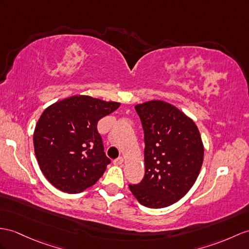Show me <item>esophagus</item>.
<instances>
[{"instance_id": "obj_1", "label": "esophagus", "mask_w": 249, "mask_h": 249, "mask_svg": "<svg viewBox=\"0 0 249 249\" xmlns=\"http://www.w3.org/2000/svg\"><path fill=\"white\" fill-rule=\"evenodd\" d=\"M123 163H124V157H121V156H119L118 159L114 160V165L119 166V165H123Z\"/></svg>"}]
</instances>
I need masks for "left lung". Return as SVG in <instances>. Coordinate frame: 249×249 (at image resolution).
<instances>
[{
	"label": "left lung",
	"instance_id": "1",
	"mask_svg": "<svg viewBox=\"0 0 249 249\" xmlns=\"http://www.w3.org/2000/svg\"><path fill=\"white\" fill-rule=\"evenodd\" d=\"M144 133V177L129 185L149 208L168 207L191 189L204 160L196 124L178 107L161 100L135 106Z\"/></svg>",
	"mask_w": 249,
	"mask_h": 249
}]
</instances>
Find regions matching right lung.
I'll list each match as a JSON object with an SVG mask.
<instances>
[{
	"mask_svg": "<svg viewBox=\"0 0 249 249\" xmlns=\"http://www.w3.org/2000/svg\"><path fill=\"white\" fill-rule=\"evenodd\" d=\"M119 102L75 95L45 108L34 133L42 173L57 189L79 193L93 186L111 162L97 124Z\"/></svg>",
	"mask_w": 249,
	"mask_h": 249,
	"instance_id": "obj_1",
	"label": "right lung"
}]
</instances>
